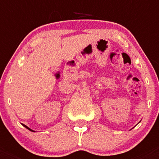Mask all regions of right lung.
Masks as SVG:
<instances>
[{
  "mask_svg": "<svg viewBox=\"0 0 159 159\" xmlns=\"http://www.w3.org/2000/svg\"><path fill=\"white\" fill-rule=\"evenodd\" d=\"M23 126H24V127H25V128H26V129H28L29 130H30V131H32V132H35V131H34V130H33V129H30V128H29L28 126H26V125H23Z\"/></svg>",
  "mask_w": 159,
  "mask_h": 159,
  "instance_id": "right-lung-1",
  "label": "right lung"
}]
</instances>
